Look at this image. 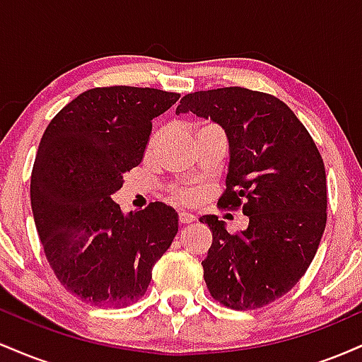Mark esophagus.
<instances>
[{"instance_id": "1", "label": "esophagus", "mask_w": 362, "mask_h": 362, "mask_svg": "<svg viewBox=\"0 0 362 362\" xmlns=\"http://www.w3.org/2000/svg\"><path fill=\"white\" fill-rule=\"evenodd\" d=\"M178 221H180L182 224H189L195 221V216L190 214V213H185V211H182L180 214H178Z\"/></svg>"}]
</instances>
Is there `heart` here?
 Returning a JSON list of instances; mask_svg holds the SVG:
<instances>
[{"label":"heart","mask_w":362,"mask_h":362,"mask_svg":"<svg viewBox=\"0 0 362 362\" xmlns=\"http://www.w3.org/2000/svg\"><path fill=\"white\" fill-rule=\"evenodd\" d=\"M204 127H209V126H204ZM204 127H201V129H204ZM201 129H199V131H201ZM156 141H158V134L153 136L151 143H149V149L155 146ZM172 197L177 199V201H180V202H192V201H195V197H197V194H195V190H192V189H175L172 192Z\"/></svg>","instance_id":"1"}]
</instances>
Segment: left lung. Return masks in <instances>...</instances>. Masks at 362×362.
Here are the masks:
<instances>
[{"instance_id":"1","label":"left lung","mask_w":362,"mask_h":362,"mask_svg":"<svg viewBox=\"0 0 362 362\" xmlns=\"http://www.w3.org/2000/svg\"><path fill=\"white\" fill-rule=\"evenodd\" d=\"M192 112L223 127L230 144L221 207L242 206L247 230L228 233L218 216L202 260L216 301L231 310L269 305L310 267L327 224V178L317 144L294 112L262 91L240 86L185 95L177 114Z\"/></svg>"}]
</instances>
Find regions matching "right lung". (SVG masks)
Here are the masks:
<instances>
[{
  "label": "right lung",
  "instance_id": "obj_1",
  "mask_svg": "<svg viewBox=\"0 0 362 362\" xmlns=\"http://www.w3.org/2000/svg\"><path fill=\"white\" fill-rule=\"evenodd\" d=\"M180 95L109 86L78 95L49 122L30 178L37 233L54 274L93 306L138 301L172 245L178 214L151 202L124 214L112 194L143 161L151 124Z\"/></svg>",
  "mask_w": 362,
  "mask_h": 362
}]
</instances>
